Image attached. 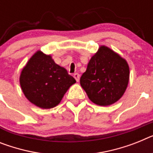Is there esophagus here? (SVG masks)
<instances>
[{"instance_id": "obj_1", "label": "esophagus", "mask_w": 153, "mask_h": 153, "mask_svg": "<svg viewBox=\"0 0 153 153\" xmlns=\"http://www.w3.org/2000/svg\"><path fill=\"white\" fill-rule=\"evenodd\" d=\"M74 77L75 78V79H76V81L79 82V77H80V76H79V74H77V73H76V74H74Z\"/></svg>"}]
</instances>
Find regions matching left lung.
<instances>
[{
    "label": "left lung",
    "mask_w": 153,
    "mask_h": 153,
    "mask_svg": "<svg viewBox=\"0 0 153 153\" xmlns=\"http://www.w3.org/2000/svg\"><path fill=\"white\" fill-rule=\"evenodd\" d=\"M129 74L127 61L110 48L100 45L90 59L79 82L93 103L108 106L123 96Z\"/></svg>",
    "instance_id": "left-lung-1"
}]
</instances>
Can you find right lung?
<instances>
[{
	"instance_id": "right-lung-1",
	"label": "right lung",
	"mask_w": 153,
	"mask_h": 153,
	"mask_svg": "<svg viewBox=\"0 0 153 153\" xmlns=\"http://www.w3.org/2000/svg\"><path fill=\"white\" fill-rule=\"evenodd\" d=\"M20 85L30 102L42 109L58 105L76 79L51 55L37 51L21 72Z\"/></svg>"
}]
</instances>
